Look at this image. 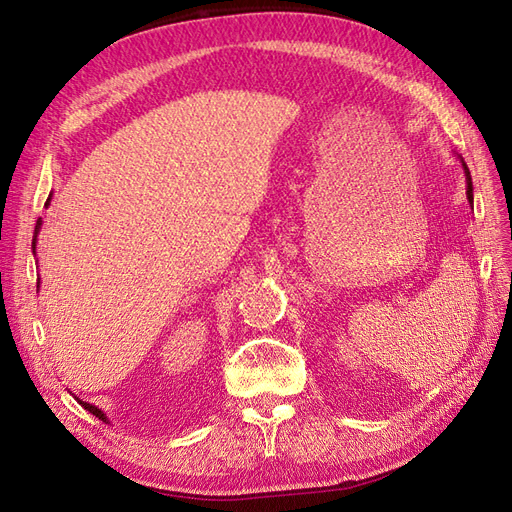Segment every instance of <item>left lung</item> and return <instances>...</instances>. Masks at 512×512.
<instances>
[{"label": "left lung", "instance_id": "1", "mask_svg": "<svg viewBox=\"0 0 512 512\" xmlns=\"http://www.w3.org/2000/svg\"><path fill=\"white\" fill-rule=\"evenodd\" d=\"M459 158V162H461V166H463V175H466V196H468V203H470V207L474 205V194H472V177H470V168H468V164L463 162V158L461 156H457Z\"/></svg>", "mask_w": 512, "mask_h": 512}]
</instances>
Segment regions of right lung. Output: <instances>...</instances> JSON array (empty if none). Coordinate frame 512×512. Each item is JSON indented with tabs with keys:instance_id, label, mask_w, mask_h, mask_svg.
I'll return each mask as SVG.
<instances>
[{
	"instance_id": "right-lung-1",
	"label": "right lung",
	"mask_w": 512,
	"mask_h": 512,
	"mask_svg": "<svg viewBox=\"0 0 512 512\" xmlns=\"http://www.w3.org/2000/svg\"><path fill=\"white\" fill-rule=\"evenodd\" d=\"M51 200V198H49ZM49 200H46V205H49ZM40 228H42V218L38 220V224H36V232H34V241H32V247H34V254H36V243H38V232H40ZM38 284H40V280H38ZM81 401V399H79ZM81 404H83V408L85 410H89L91 414H94V416H98L100 418V421H104V423H108V418H106V414L98 408V406H91V404H87V401H81Z\"/></svg>"
}]
</instances>
